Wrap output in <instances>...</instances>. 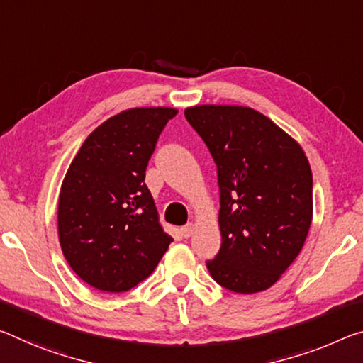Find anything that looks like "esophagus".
<instances>
[{
  "label": "esophagus",
  "mask_w": 363,
  "mask_h": 363,
  "mask_svg": "<svg viewBox=\"0 0 363 363\" xmlns=\"http://www.w3.org/2000/svg\"><path fill=\"white\" fill-rule=\"evenodd\" d=\"M181 233L184 238H191V235L195 233V224L194 223H189L186 226L181 228Z\"/></svg>",
  "instance_id": "esophagus-1"
}]
</instances>
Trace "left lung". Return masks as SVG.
<instances>
[{"label": "left lung", "mask_w": 363, "mask_h": 363, "mask_svg": "<svg viewBox=\"0 0 363 363\" xmlns=\"http://www.w3.org/2000/svg\"><path fill=\"white\" fill-rule=\"evenodd\" d=\"M184 114L218 166L221 249L206 268L233 292L267 291L301 254L312 224L306 152L254 108L195 105Z\"/></svg>", "instance_id": "8db88e82"}]
</instances>
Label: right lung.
I'll use <instances>...</instances> for the list:
<instances>
[{
	"label": "right lung",
	"mask_w": 363,
	"mask_h": 363,
	"mask_svg": "<svg viewBox=\"0 0 363 363\" xmlns=\"http://www.w3.org/2000/svg\"><path fill=\"white\" fill-rule=\"evenodd\" d=\"M176 108H130L101 123L84 140L62 179L57 235L80 279L124 292L148 278L168 250L145 169Z\"/></svg>",
	"instance_id": "add662e5"
}]
</instances>
